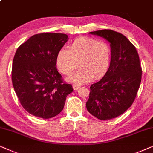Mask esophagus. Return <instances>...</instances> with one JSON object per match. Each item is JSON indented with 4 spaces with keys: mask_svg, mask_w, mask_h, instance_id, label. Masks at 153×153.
Segmentation results:
<instances>
[{
    "mask_svg": "<svg viewBox=\"0 0 153 153\" xmlns=\"http://www.w3.org/2000/svg\"><path fill=\"white\" fill-rule=\"evenodd\" d=\"M73 89H74L75 91L78 90V89L80 87V85H78V84H74L73 85Z\"/></svg>",
    "mask_w": 153,
    "mask_h": 153,
    "instance_id": "obj_1",
    "label": "esophagus"
}]
</instances>
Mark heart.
Returning a JSON list of instances; mask_svg holds the SVG:
<instances>
[{"label": "heart", "mask_w": 153, "mask_h": 153, "mask_svg": "<svg viewBox=\"0 0 153 153\" xmlns=\"http://www.w3.org/2000/svg\"><path fill=\"white\" fill-rule=\"evenodd\" d=\"M111 61L109 45L103 40L88 37H79L62 49L56 56V66L64 75H70L78 67L81 68L68 78L77 83L88 82L91 78H100L108 70Z\"/></svg>", "instance_id": "obj_1"}]
</instances>
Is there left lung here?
<instances>
[{"mask_svg":"<svg viewBox=\"0 0 153 153\" xmlns=\"http://www.w3.org/2000/svg\"><path fill=\"white\" fill-rule=\"evenodd\" d=\"M89 33L111 43V61L104 76L91 85L87 109L98 119L111 120L134 103L141 82L139 56L135 46L120 33L103 29Z\"/></svg>","mask_w":153,"mask_h":153,"instance_id":"1","label":"left lung"}]
</instances>
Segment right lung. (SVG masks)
Returning a JSON list of instances; mask_svg holds the SVG:
<instances>
[{"mask_svg": "<svg viewBox=\"0 0 153 153\" xmlns=\"http://www.w3.org/2000/svg\"><path fill=\"white\" fill-rule=\"evenodd\" d=\"M66 34L41 33L17 48L13 59L12 81L22 107L36 117L49 119L64 108L73 89L56 69V56L68 41Z\"/></svg>", "mask_w": 153, "mask_h": 153, "instance_id": "right-lung-1", "label": "right lung"}]
</instances>
